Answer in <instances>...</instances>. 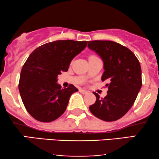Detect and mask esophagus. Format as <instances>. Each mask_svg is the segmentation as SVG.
I'll return each instance as SVG.
<instances>
[{
  "instance_id": "esophagus-1",
  "label": "esophagus",
  "mask_w": 159,
  "mask_h": 159,
  "mask_svg": "<svg viewBox=\"0 0 159 159\" xmlns=\"http://www.w3.org/2000/svg\"><path fill=\"white\" fill-rule=\"evenodd\" d=\"M80 92L82 93V94H87L88 92L85 90H83V89H80Z\"/></svg>"
}]
</instances>
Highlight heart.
Segmentation results:
<instances>
[{"label":"heart","mask_w":159,"mask_h":159,"mask_svg":"<svg viewBox=\"0 0 159 159\" xmlns=\"http://www.w3.org/2000/svg\"><path fill=\"white\" fill-rule=\"evenodd\" d=\"M93 57H95V56H90V58H93Z\"/></svg>","instance_id":"b5f03b06"}]
</instances>
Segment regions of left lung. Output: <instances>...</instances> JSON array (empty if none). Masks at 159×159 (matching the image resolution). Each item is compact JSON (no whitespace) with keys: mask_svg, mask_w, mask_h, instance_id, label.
<instances>
[{"mask_svg":"<svg viewBox=\"0 0 159 159\" xmlns=\"http://www.w3.org/2000/svg\"><path fill=\"white\" fill-rule=\"evenodd\" d=\"M88 46L103 60L101 80L108 82V88L104 98L93 93L96 101L89 108L101 120L116 121L131 108L142 86L140 62L129 48L114 41H89Z\"/></svg>","mask_w":159,"mask_h":159,"instance_id":"obj_1","label":"left lung"}]
</instances>
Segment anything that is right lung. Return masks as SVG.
<instances>
[{"mask_svg":"<svg viewBox=\"0 0 159 159\" xmlns=\"http://www.w3.org/2000/svg\"><path fill=\"white\" fill-rule=\"evenodd\" d=\"M88 41L56 40L36 48L21 69L19 90L28 113L42 122H51L66 111L73 84L61 88L57 77L68 71L71 60L87 46Z\"/></svg>","mask_w":159,"mask_h":159,"instance_id":"obj_1","label":"right lung"}]
</instances>
